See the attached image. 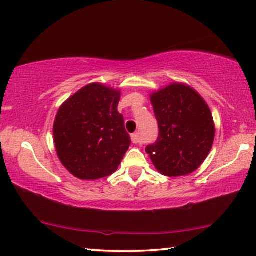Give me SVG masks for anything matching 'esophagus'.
<instances>
[{"instance_id": "esophagus-1", "label": "esophagus", "mask_w": 256, "mask_h": 256, "mask_svg": "<svg viewBox=\"0 0 256 256\" xmlns=\"http://www.w3.org/2000/svg\"><path fill=\"white\" fill-rule=\"evenodd\" d=\"M131 139H132V142H134V144H140V137H139L138 132L131 134Z\"/></svg>"}]
</instances>
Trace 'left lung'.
I'll list each match as a JSON object with an SVG mask.
<instances>
[{"mask_svg": "<svg viewBox=\"0 0 256 256\" xmlns=\"http://www.w3.org/2000/svg\"><path fill=\"white\" fill-rule=\"evenodd\" d=\"M151 103L159 136L145 151L153 165L166 176L194 172L207 158L214 142L216 126L208 105L194 88L182 83L153 92Z\"/></svg>", "mask_w": 256, "mask_h": 256, "instance_id": "1", "label": "left lung"}]
</instances>
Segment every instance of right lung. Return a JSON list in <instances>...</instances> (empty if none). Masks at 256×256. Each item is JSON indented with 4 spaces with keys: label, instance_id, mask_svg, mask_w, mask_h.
I'll list each match as a JSON object with an SVG mask.
<instances>
[{
    "label": "right lung",
    "instance_id": "right-lung-1",
    "mask_svg": "<svg viewBox=\"0 0 256 256\" xmlns=\"http://www.w3.org/2000/svg\"><path fill=\"white\" fill-rule=\"evenodd\" d=\"M119 100V90L91 83L60 105L54 122V148L76 178L97 180L117 171L131 144L117 110Z\"/></svg>",
    "mask_w": 256,
    "mask_h": 256
}]
</instances>
